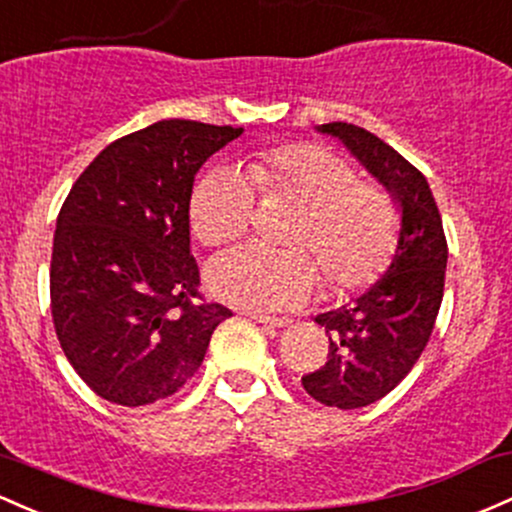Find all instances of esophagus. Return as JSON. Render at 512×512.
<instances>
[{
    "label": "esophagus",
    "instance_id": "1",
    "mask_svg": "<svg viewBox=\"0 0 512 512\" xmlns=\"http://www.w3.org/2000/svg\"><path fill=\"white\" fill-rule=\"evenodd\" d=\"M247 316H250L252 320H257V323L272 325V328H284V325H291V318H286V316H267V313H260V311H247Z\"/></svg>",
    "mask_w": 512,
    "mask_h": 512
}]
</instances>
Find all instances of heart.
<instances>
[{
	"label": "heart",
	"mask_w": 512,
	"mask_h": 512,
	"mask_svg": "<svg viewBox=\"0 0 512 512\" xmlns=\"http://www.w3.org/2000/svg\"><path fill=\"white\" fill-rule=\"evenodd\" d=\"M255 187L299 201L303 213L289 238L303 247L240 245L213 257L206 279L218 299L277 311L306 301L323 277L320 268L333 289L359 291L391 265L401 228L396 201L379 184L359 182L345 157L313 143L260 150L247 162V177L228 167L206 174L194 187L189 209L196 238L204 245L240 238L255 216Z\"/></svg>",
	"instance_id": "1"
}]
</instances>
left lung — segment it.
Instances as JSON below:
<instances>
[{
	"label": "left lung",
	"instance_id": "1",
	"mask_svg": "<svg viewBox=\"0 0 512 512\" xmlns=\"http://www.w3.org/2000/svg\"><path fill=\"white\" fill-rule=\"evenodd\" d=\"M320 131L338 136L403 209L389 272L355 303L320 313L316 323L328 335V357L316 372L301 376L308 396L352 411L396 389L423 355L445 294L447 238L418 167L355 123L333 121Z\"/></svg>",
	"mask_w": 512,
	"mask_h": 512
}]
</instances>
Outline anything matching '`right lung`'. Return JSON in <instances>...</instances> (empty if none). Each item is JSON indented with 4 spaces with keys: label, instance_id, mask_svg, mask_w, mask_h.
I'll use <instances>...</instances> for the list:
<instances>
[{
    "label": "right lung",
    "instance_id": "add662e5",
    "mask_svg": "<svg viewBox=\"0 0 512 512\" xmlns=\"http://www.w3.org/2000/svg\"><path fill=\"white\" fill-rule=\"evenodd\" d=\"M240 133L157 121L106 145L63 201L50 313L67 362L106 401L136 408L172 396L233 316L201 294L189 201L199 167Z\"/></svg>",
    "mask_w": 512,
    "mask_h": 512
}]
</instances>
